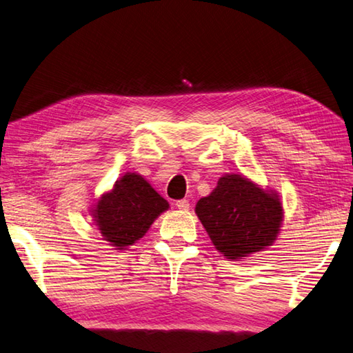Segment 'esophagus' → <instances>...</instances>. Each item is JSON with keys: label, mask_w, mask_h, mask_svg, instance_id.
<instances>
[{"label": "esophagus", "mask_w": 353, "mask_h": 353, "mask_svg": "<svg viewBox=\"0 0 353 353\" xmlns=\"http://www.w3.org/2000/svg\"><path fill=\"white\" fill-rule=\"evenodd\" d=\"M175 205H176L179 210H189V208H190V204H189L188 199H178V201L175 203Z\"/></svg>", "instance_id": "esophagus-1"}]
</instances>
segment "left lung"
Instances as JSON below:
<instances>
[{
  "label": "left lung",
  "mask_w": 353,
  "mask_h": 353,
  "mask_svg": "<svg viewBox=\"0 0 353 353\" xmlns=\"http://www.w3.org/2000/svg\"><path fill=\"white\" fill-rule=\"evenodd\" d=\"M195 214L215 249L232 261L274 244L284 216L276 192L236 174L219 178L210 195L196 203Z\"/></svg>",
  "instance_id": "8db88e82"
}]
</instances>
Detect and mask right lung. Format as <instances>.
<instances>
[{
    "label": "right lung",
    "instance_id": "obj_1",
    "mask_svg": "<svg viewBox=\"0 0 353 353\" xmlns=\"http://www.w3.org/2000/svg\"><path fill=\"white\" fill-rule=\"evenodd\" d=\"M168 209L169 203L141 175L128 172L112 190L99 196L92 216L104 241L123 250L143 238Z\"/></svg>",
    "mask_w": 353,
    "mask_h": 353
}]
</instances>
